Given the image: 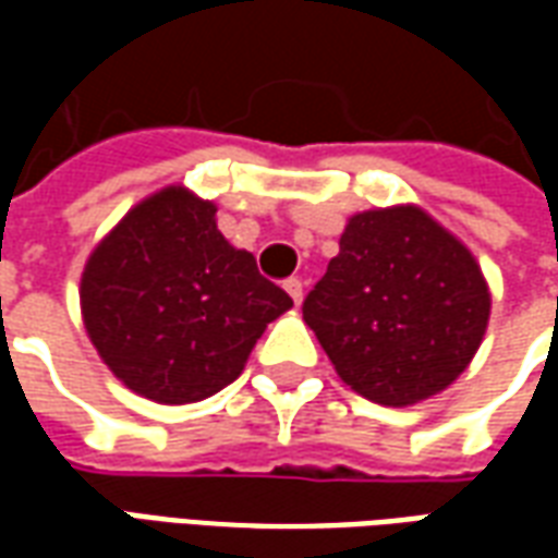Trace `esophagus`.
<instances>
[{
	"label": "esophagus",
	"instance_id": "34e87169",
	"mask_svg": "<svg viewBox=\"0 0 558 558\" xmlns=\"http://www.w3.org/2000/svg\"><path fill=\"white\" fill-rule=\"evenodd\" d=\"M283 290L290 292L292 295V302L295 304H302V295H304V283L299 278H290V280H283Z\"/></svg>",
	"mask_w": 558,
	"mask_h": 558
}]
</instances>
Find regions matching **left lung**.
<instances>
[{"mask_svg":"<svg viewBox=\"0 0 558 558\" xmlns=\"http://www.w3.org/2000/svg\"><path fill=\"white\" fill-rule=\"evenodd\" d=\"M340 379L383 407L439 395L481 347L490 292L475 256L415 206L362 211L302 304Z\"/></svg>","mask_w":558,"mask_h":558,"instance_id":"1","label":"left lung"}]
</instances>
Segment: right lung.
<instances>
[{
	"mask_svg": "<svg viewBox=\"0 0 558 558\" xmlns=\"http://www.w3.org/2000/svg\"><path fill=\"white\" fill-rule=\"evenodd\" d=\"M83 319L95 350L131 391L194 403L227 388L292 299L235 251L215 206L167 187L131 208L86 263Z\"/></svg>",
	"mask_w": 558,
	"mask_h": 558,
	"instance_id": "right-lung-1",
	"label": "right lung"
}]
</instances>
